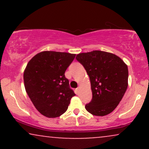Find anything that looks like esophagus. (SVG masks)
Masks as SVG:
<instances>
[{"mask_svg": "<svg viewBox=\"0 0 149 149\" xmlns=\"http://www.w3.org/2000/svg\"><path fill=\"white\" fill-rule=\"evenodd\" d=\"M80 90V87H78V88L76 89V91H77V92H78V93H79Z\"/></svg>", "mask_w": 149, "mask_h": 149, "instance_id": "obj_1", "label": "esophagus"}]
</instances>
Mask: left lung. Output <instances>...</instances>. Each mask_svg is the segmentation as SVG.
Here are the masks:
<instances>
[{"label": "left lung", "instance_id": "8db88e82", "mask_svg": "<svg viewBox=\"0 0 149 149\" xmlns=\"http://www.w3.org/2000/svg\"><path fill=\"white\" fill-rule=\"evenodd\" d=\"M76 58L90 77L92 100L86 110L97 116L111 113L127 88V65L118 56L100 50L80 53Z\"/></svg>", "mask_w": 149, "mask_h": 149}]
</instances>
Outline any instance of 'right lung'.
<instances>
[{
  "instance_id": "right-lung-1",
  "label": "right lung",
  "mask_w": 149,
  "mask_h": 149,
  "mask_svg": "<svg viewBox=\"0 0 149 149\" xmlns=\"http://www.w3.org/2000/svg\"><path fill=\"white\" fill-rule=\"evenodd\" d=\"M76 57L68 52L42 51L29 61L24 71L25 90L42 115L57 118L67 110L75 93L64 73Z\"/></svg>"
}]
</instances>
